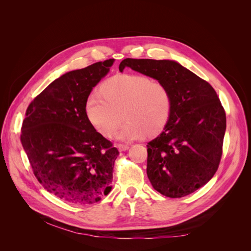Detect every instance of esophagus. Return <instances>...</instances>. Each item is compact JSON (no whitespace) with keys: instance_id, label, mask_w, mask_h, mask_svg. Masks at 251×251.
Masks as SVG:
<instances>
[{"instance_id":"obj_1","label":"esophagus","mask_w":251,"mask_h":251,"mask_svg":"<svg viewBox=\"0 0 251 251\" xmlns=\"http://www.w3.org/2000/svg\"><path fill=\"white\" fill-rule=\"evenodd\" d=\"M117 148H118V150L120 151H126L128 149V146H127V144H121V143H119V144H117Z\"/></svg>"}]
</instances>
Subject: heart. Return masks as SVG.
I'll return each mask as SVG.
<instances>
[{
	"instance_id": "heart-1",
	"label": "heart",
	"mask_w": 251,
	"mask_h": 251,
	"mask_svg": "<svg viewBox=\"0 0 251 251\" xmlns=\"http://www.w3.org/2000/svg\"><path fill=\"white\" fill-rule=\"evenodd\" d=\"M100 91L89 94L86 113L96 130L108 137L120 124V112L126 121L117 137L126 141L157 134L170 118L172 97L162 82L138 74H118L105 80Z\"/></svg>"
}]
</instances>
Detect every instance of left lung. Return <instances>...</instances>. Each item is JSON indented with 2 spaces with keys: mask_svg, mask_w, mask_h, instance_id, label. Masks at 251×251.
I'll list each match as a JSON object with an SVG mask.
<instances>
[{
  "mask_svg": "<svg viewBox=\"0 0 251 251\" xmlns=\"http://www.w3.org/2000/svg\"><path fill=\"white\" fill-rule=\"evenodd\" d=\"M126 67L168 87V124L148 143L147 174L157 192L170 198L194 193L214 177L222 157L226 114L209 83L174 60L126 58Z\"/></svg>",
  "mask_w": 251,
  "mask_h": 251,
  "instance_id": "left-lung-1",
  "label": "left lung"
}]
</instances>
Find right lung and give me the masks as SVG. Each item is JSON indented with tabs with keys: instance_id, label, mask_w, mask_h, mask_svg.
Listing matches in <instances>:
<instances>
[{
	"instance_id": "right-lung-1",
	"label": "right lung",
	"mask_w": 251,
	"mask_h": 251,
	"mask_svg": "<svg viewBox=\"0 0 251 251\" xmlns=\"http://www.w3.org/2000/svg\"><path fill=\"white\" fill-rule=\"evenodd\" d=\"M113 63L98 62L52 81L28 105L23 121L21 141L34 176L71 204H93L112 189L119 151L90 123L86 101Z\"/></svg>"
}]
</instances>
